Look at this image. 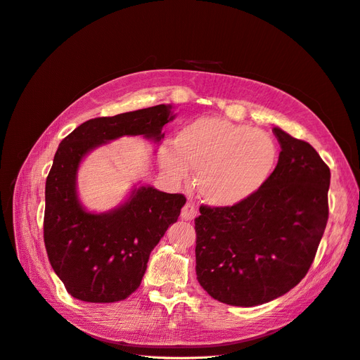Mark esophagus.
Listing matches in <instances>:
<instances>
[{"mask_svg":"<svg viewBox=\"0 0 360 360\" xmlns=\"http://www.w3.org/2000/svg\"><path fill=\"white\" fill-rule=\"evenodd\" d=\"M196 213H198L196 207L193 205V204H190V202H187V204L182 207V211H181V217H182L184 220H193V219L196 217Z\"/></svg>","mask_w":360,"mask_h":360,"instance_id":"1","label":"esophagus"}]
</instances>
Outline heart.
<instances>
[{
	"label": "heart",
	"mask_w": 360,
	"mask_h": 360,
	"mask_svg": "<svg viewBox=\"0 0 360 360\" xmlns=\"http://www.w3.org/2000/svg\"><path fill=\"white\" fill-rule=\"evenodd\" d=\"M161 169L174 179L196 169V187L207 204L226 208L250 199L269 179L276 162L272 136L224 117H200L161 146Z\"/></svg>",
	"instance_id": "heart-1"
}]
</instances>
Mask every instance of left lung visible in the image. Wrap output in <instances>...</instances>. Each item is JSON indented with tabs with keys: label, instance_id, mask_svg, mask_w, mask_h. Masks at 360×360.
Wrapping results in <instances>:
<instances>
[{
	"label": "left lung",
	"instance_id": "left-lung-1",
	"mask_svg": "<svg viewBox=\"0 0 360 360\" xmlns=\"http://www.w3.org/2000/svg\"><path fill=\"white\" fill-rule=\"evenodd\" d=\"M281 152L263 187L236 207L200 205L196 275L211 298L252 307L310 269L328 219L330 169L313 147L274 127Z\"/></svg>",
	"mask_w": 360,
	"mask_h": 360
}]
</instances>
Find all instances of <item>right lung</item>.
I'll list each match as a JSON object with an SVG mask.
<instances>
[{
	"mask_svg": "<svg viewBox=\"0 0 360 360\" xmlns=\"http://www.w3.org/2000/svg\"><path fill=\"white\" fill-rule=\"evenodd\" d=\"M174 118L170 105L88 120L62 140L45 182L44 242L67 292L86 302L126 300L140 288L149 255L178 220L186 196L150 186L108 213H89L77 196V170L96 147L124 135L160 143Z\"/></svg>",
	"mask_w": 360,
	"mask_h": 360,
	"instance_id": "right-lung-1",
	"label": "right lung"
}]
</instances>
